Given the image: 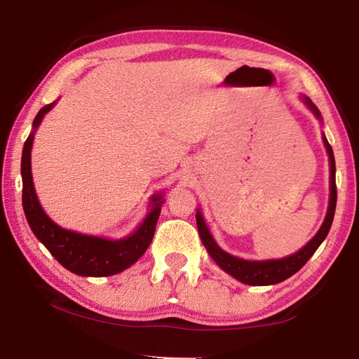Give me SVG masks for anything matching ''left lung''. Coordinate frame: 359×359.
I'll return each instance as SVG.
<instances>
[{
	"mask_svg": "<svg viewBox=\"0 0 359 359\" xmlns=\"http://www.w3.org/2000/svg\"><path fill=\"white\" fill-rule=\"evenodd\" d=\"M302 101L306 102V106L311 109L321 121V114L317 109V106L307 98L302 96ZM323 142L330 156V171H331V194H330V205H327V212L325 217V222L318 229V233L313 236L309 244L304 245L299 252L290 255L287 258L280 259H266V261H247L242 258H236L233 255L226 253L217 245V242L210 236V231L208 229V224L204 223V218L201 212H196V224L199 231V238L203 241V245L205 250L209 252L210 258L222 267L224 272H228L229 276L238 278L239 282L245 285H255V287H264V285H276L283 280H287L288 277L296 274L301 267L311 259L312 255L317 252L321 242L326 239L327 233H330L334 212H336V203H337V188H336V161H334L332 147L327 142V139L323 135Z\"/></svg>",
	"mask_w": 359,
	"mask_h": 359,
	"instance_id": "obj_1",
	"label": "left lung"
}]
</instances>
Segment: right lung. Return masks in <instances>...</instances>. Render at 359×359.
I'll return each mask as SVG.
<instances>
[{
	"instance_id": "right-lung-1",
	"label": "right lung",
	"mask_w": 359,
	"mask_h": 359,
	"mask_svg": "<svg viewBox=\"0 0 359 359\" xmlns=\"http://www.w3.org/2000/svg\"><path fill=\"white\" fill-rule=\"evenodd\" d=\"M55 102L41 109L33 121V133L23 145L22 151V204L29 228L52 257L66 269L82 277H106L125 271L135 264L147 250L155 234V226L161 212V194L151 198V209L139 224V228L128 238L111 241L96 236H87L65 229L53 223L42 210L36 196L32 175V147L34 131L38 130L44 115L52 111Z\"/></svg>"
}]
</instances>
